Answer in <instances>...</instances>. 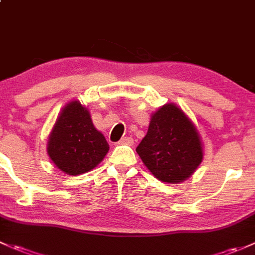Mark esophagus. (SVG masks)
<instances>
[{
	"label": "esophagus",
	"mask_w": 255,
	"mask_h": 255,
	"mask_svg": "<svg viewBox=\"0 0 255 255\" xmlns=\"http://www.w3.org/2000/svg\"><path fill=\"white\" fill-rule=\"evenodd\" d=\"M133 138H130V136H125V138H122L120 140V145H133Z\"/></svg>",
	"instance_id": "1"
}]
</instances>
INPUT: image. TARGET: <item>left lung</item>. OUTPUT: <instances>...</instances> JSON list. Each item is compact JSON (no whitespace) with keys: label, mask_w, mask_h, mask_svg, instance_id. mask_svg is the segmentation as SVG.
<instances>
[{"label":"left lung","mask_w":255,"mask_h":255,"mask_svg":"<svg viewBox=\"0 0 255 255\" xmlns=\"http://www.w3.org/2000/svg\"><path fill=\"white\" fill-rule=\"evenodd\" d=\"M135 151L151 175L166 183L186 181L204 157L197 127L173 103L165 104L151 114L148 133Z\"/></svg>","instance_id":"obj_1"}]
</instances>
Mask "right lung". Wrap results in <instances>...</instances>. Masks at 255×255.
Returning a JSON list of instances; mask_svg holds the SVG:
<instances>
[{"instance_id":"right-lung-1","label":"right lung","mask_w":255,"mask_h":255,"mask_svg":"<svg viewBox=\"0 0 255 255\" xmlns=\"http://www.w3.org/2000/svg\"><path fill=\"white\" fill-rule=\"evenodd\" d=\"M105 136L92 121L88 107L72 100L61 110L47 141V155L62 172L78 176L89 172L109 152Z\"/></svg>"}]
</instances>
